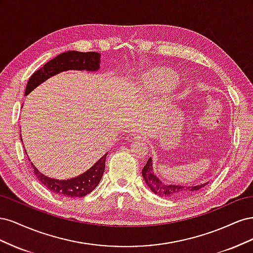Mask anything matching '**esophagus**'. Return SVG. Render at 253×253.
Here are the masks:
<instances>
[{"mask_svg":"<svg viewBox=\"0 0 253 253\" xmlns=\"http://www.w3.org/2000/svg\"><path fill=\"white\" fill-rule=\"evenodd\" d=\"M127 140L131 141V142H143L144 141L143 137L140 134L135 133V132L134 133H129L127 135Z\"/></svg>","mask_w":253,"mask_h":253,"instance_id":"esophagus-1","label":"esophagus"}]
</instances>
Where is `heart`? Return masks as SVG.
<instances>
[{"instance_id": "heart-1", "label": "heart", "mask_w": 253, "mask_h": 253, "mask_svg": "<svg viewBox=\"0 0 253 253\" xmlns=\"http://www.w3.org/2000/svg\"><path fill=\"white\" fill-rule=\"evenodd\" d=\"M176 79V75L167 70V68H154L152 72L147 76V82L148 85L152 86H162L166 87L169 85L171 82Z\"/></svg>"}]
</instances>
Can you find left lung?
I'll return each mask as SVG.
<instances>
[{
	"label": "left lung",
	"mask_w": 253,
	"mask_h": 253,
	"mask_svg": "<svg viewBox=\"0 0 253 253\" xmlns=\"http://www.w3.org/2000/svg\"><path fill=\"white\" fill-rule=\"evenodd\" d=\"M142 177L152 192L162 197H181L196 192L207 185V182L201 183L196 186H183V185H172V183H166L160 180L153 170V160L150 157L148 163L145 164L141 171Z\"/></svg>",
	"instance_id": "obj_1"
}]
</instances>
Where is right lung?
<instances>
[{
	"label": "right lung",
	"mask_w": 253,
	"mask_h": 253,
	"mask_svg": "<svg viewBox=\"0 0 253 253\" xmlns=\"http://www.w3.org/2000/svg\"><path fill=\"white\" fill-rule=\"evenodd\" d=\"M100 53L96 51L81 52L77 50H68L60 53V55L51 59L49 62L44 64L43 67H41L40 70H38L32 75V77L29 78L27 82L25 96L32 93L37 86H39L40 84L52 77V76H56L62 72L99 71L100 70ZM106 155H108V153H105L87 171L76 176V177L68 179H56L48 177V176L42 174L38 170L34 164L30 162V159L29 162L34 168V173L36 177L39 179L42 185H44V187H46L49 191H51L52 193L77 198L89 194L98 186V183L100 182L105 169Z\"/></svg>",
	"instance_id": "right-lung-1"
}]
</instances>
